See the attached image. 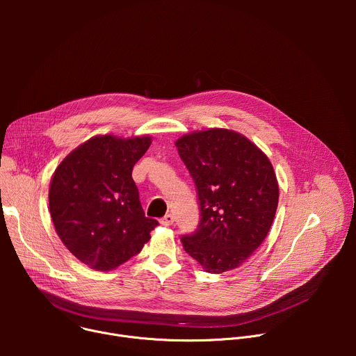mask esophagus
Masks as SVG:
<instances>
[{
    "label": "esophagus",
    "instance_id": "1",
    "mask_svg": "<svg viewBox=\"0 0 356 356\" xmlns=\"http://www.w3.org/2000/svg\"><path fill=\"white\" fill-rule=\"evenodd\" d=\"M173 222H175V217H173L172 214H166V216L161 220V224L165 225V227H170Z\"/></svg>",
    "mask_w": 356,
    "mask_h": 356
}]
</instances>
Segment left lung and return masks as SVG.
<instances>
[{"label":"left lung","mask_w":356,"mask_h":356,"mask_svg":"<svg viewBox=\"0 0 356 356\" xmlns=\"http://www.w3.org/2000/svg\"><path fill=\"white\" fill-rule=\"evenodd\" d=\"M198 194L197 231L181 236L183 248L209 273L241 266L266 238L279 202L269 158L246 136L210 128L176 140Z\"/></svg>","instance_id":"8db88e82"}]
</instances>
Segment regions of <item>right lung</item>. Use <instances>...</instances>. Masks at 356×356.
<instances>
[{
	"instance_id": "right-lung-1",
	"label": "right lung",
	"mask_w": 356,
	"mask_h": 356,
	"mask_svg": "<svg viewBox=\"0 0 356 356\" xmlns=\"http://www.w3.org/2000/svg\"><path fill=\"white\" fill-rule=\"evenodd\" d=\"M149 135H97L73 149L49 187V211L63 245L91 269L108 272L129 261L159 222L145 217L132 179Z\"/></svg>"
}]
</instances>
